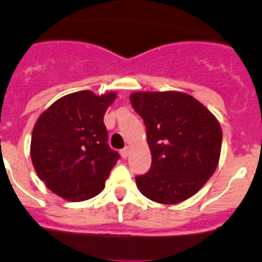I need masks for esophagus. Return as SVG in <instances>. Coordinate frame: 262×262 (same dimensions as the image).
Returning a JSON list of instances; mask_svg holds the SVG:
<instances>
[{
  "instance_id": "esophagus-1",
  "label": "esophagus",
  "mask_w": 262,
  "mask_h": 262,
  "mask_svg": "<svg viewBox=\"0 0 262 262\" xmlns=\"http://www.w3.org/2000/svg\"><path fill=\"white\" fill-rule=\"evenodd\" d=\"M129 154H131V149H129V147L123 148V149L120 151V156L123 157V159H127V157L129 156Z\"/></svg>"
}]
</instances>
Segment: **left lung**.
I'll return each instance as SVG.
<instances>
[{"instance_id":"1","label":"left lung","mask_w":262,"mask_h":262,"mask_svg":"<svg viewBox=\"0 0 262 262\" xmlns=\"http://www.w3.org/2000/svg\"><path fill=\"white\" fill-rule=\"evenodd\" d=\"M131 105L143 118L152 155L149 172L136 177L148 200L174 205L193 196L216 169L222 127L193 96L176 90L135 92Z\"/></svg>"}]
</instances>
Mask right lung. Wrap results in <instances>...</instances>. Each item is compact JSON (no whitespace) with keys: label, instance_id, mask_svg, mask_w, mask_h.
<instances>
[{"label":"right lung","instance_id":"right-lung-1","mask_svg":"<svg viewBox=\"0 0 262 262\" xmlns=\"http://www.w3.org/2000/svg\"><path fill=\"white\" fill-rule=\"evenodd\" d=\"M115 92L81 90L52 103L36 120L30 155L46 186L71 202L93 198L105 187L119 155L107 144L103 115Z\"/></svg>","mask_w":262,"mask_h":262}]
</instances>
